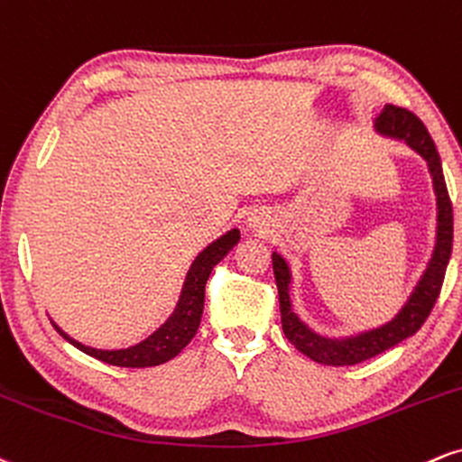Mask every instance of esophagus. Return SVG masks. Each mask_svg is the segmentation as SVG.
<instances>
[{"mask_svg": "<svg viewBox=\"0 0 462 462\" xmlns=\"http://www.w3.org/2000/svg\"><path fill=\"white\" fill-rule=\"evenodd\" d=\"M248 222H251V225H253V226H257V225H259V222H257V218H254V216H253V218H251V220H248Z\"/></svg>", "mask_w": 462, "mask_h": 462, "instance_id": "1", "label": "esophagus"}]
</instances>
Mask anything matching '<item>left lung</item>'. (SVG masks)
Returning a JSON list of instances; mask_svg holds the SVG:
<instances>
[{"mask_svg": "<svg viewBox=\"0 0 462 462\" xmlns=\"http://www.w3.org/2000/svg\"><path fill=\"white\" fill-rule=\"evenodd\" d=\"M378 134L389 135V138L404 140L411 149H415L428 162V171L432 175L437 194V244L432 253L430 263H428L424 276L417 283L415 291L411 294L409 302L402 311L381 328L367 330V333L356 335V337L346 339H327L319 337L311 328L298 319L290 305V268L281 254H273V268L276 287H279V305H281V324H283L285 337L296 346L309 359L322 363V365H356L381 352L393 348L400 341L413 337L426 318L430 316L439 294H441L443 279H446V268L452 254V237H454V216L452 200H449L446 177H443L441 157L437 153V146L428 134L426 125L415 116L413 112L398 106H384L383 112L374 123Z\"/></svg>", "mask_w": 462, "mask_h": 462, "instance_id": "1", "label": "left lung"}]
</instances>
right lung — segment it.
I'll return each instance as SVG.
<instances>
[{"label": "right lung", "mask_w": 462, "mask_h": 462, "mask_svg": "<svg viewBox=\"0 0 462 462\" xmlns=\"http://www.w3.org/2000/svg\"><path fill=\"white\" fill-rule=\"evenodd\" d=\"M240 240V231L231 229L225 236L218 237L216 242H211L203 253L194 259L192 268L186 276V283H183L181 298H179V305L171 318L166 319V324L162 328H157L151 337H146L140 344L132 346V348L125 350H97L88 348V346L79 344V341L70 339L64 330H60L56 324L53 328L62 335L64 339L70 341L75 348H79L86 355L95 356L103 363H110V365L118 367H151V365H162V363L171 361L172 356H177L189 339L197 335L200 316H203V305H205V285L211 270L216 268V263L225 257L226 253L236 246Z\"/></svg>", "instance_id": "obj_1"}]
</instances>
